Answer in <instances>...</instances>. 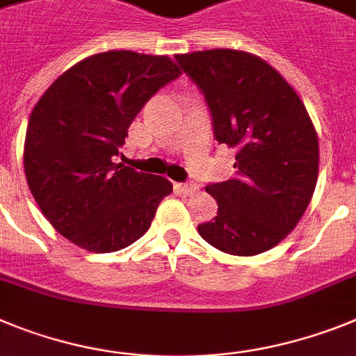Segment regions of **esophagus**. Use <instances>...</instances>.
I'll return each instance as SVG.
<instances>
[{
    "label": "esophagus",
    "instance_id": "esophagus-1",
    "mask_svg": "<svg viewBox=\"0 0 356 356\" xmlns=\"http://www.w3.org/2000/svg\"><path fill=\"white\" fill-rule=\"evenodd\" d=\"M175 190L179 191V193H182V195H193L197 191V186L195 184H184V182H179V184H175Z\"/></svg>",
    "mask_w": 356,
    "mask_h": 356
}]
</instances>
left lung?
Instances as JSON below:
<instances>
[{
  "label": "left lung",
  "mask_w": 356,
  "mask_h": 356,
  "mask_svg": "<svg viewBox=\"0 0 356 356\" xmlns=\"http://www.w3.org/2000/svg\"><path fill=\"white\" fill-rule=\"evenodd\" d=\"M200 89L213 134L234 150V175L206 191L218 204L199 234L218 251L254 256L283 240L307 211L319 141L305 104L265 60L236 49L175 55Z\"/></svg>",
  "instance_id": "8db88e82"
}]
</instances>
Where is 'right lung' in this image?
Segmentation results:
<instances>
[{"instance_id":"right-lung-1","label":"right lung","mask_w":356,"mask_h":356,"mask_svg":"<svg viewBox=\"0 0 356 356\" xmlns=\"http://www.w3.org/2000/svg\"><path fill=\"white\" fill-rule=\"evenodd\" d=\"M179 76L168 57L105 51L70 67L37 102L24 174L41 211L70 242L114 252L148 231L172 184L114 156L143 105Z\"/></svg>"}]
</instances>
